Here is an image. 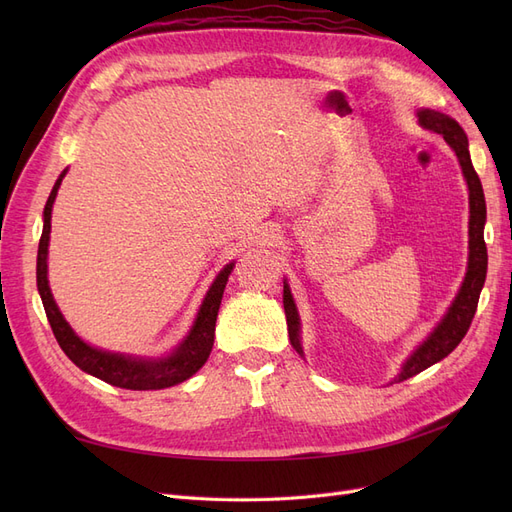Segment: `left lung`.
I'll list each match as a JSON object with an SVG mask.
<instances>
[{"mask_svg":"<svg viewBox=\"0 0 512 512\" xmlns=\"http://www.w3.org/2000/svg\"><path fill=\"white\" fill-rule=\"evenodd\" d=\"M418 121H421L423 128L444 136V141L451 145L453 151L457 153L463 177H466V181H468V190H470V262H468L466 280H463L461 290L455 297L453 305L448 307L446 316L442 318L438 327L433 329V333L414 350V354L406 361V365L401 367V374L395 378V382H404L416 374H421L423 369L442 361L444 356H448L459 346V342L466 337V333L470 329L472 318H474L476 307H478L480 290H483L485 277H487V245H485V237H483L487 207H485L483 185H480V179H478L476 170L472 166V160H470L468 136L461 130V126L455 119H451L448 115H442L438 111H429V108L418 111ZM284 312H286V322H288L290 344L299 354H303L301 344H299V314H297V307H294V301L290 297L288 286H284Z\"/></svg>","mask_w":512,"mask_h":512,"instance_id":"8db88e82","label":"left lung"}]
</instances>
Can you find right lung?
I'll list each match as a JSON object with an SVG mask.
<instances>
[{"label": "right lung", "instance_id": "1", "mask_svg": "<svg viewBox=\"0 0 512 512\" xmlns=\"http://www.w3.org/2000/svg\"><path fill=\"white\" fill-rule=\"evenodd\" d=\"M64 175L66 170L59 175L49 200H46L44 228H42L40 245H38V267H36L38 292L42 297L44 312L51 322L57 344L76 367H81L83 371H87V374L96 376L108 384L119 386V389L158 391V389H166V386H175L183 380H188L209 359V352L213 348V337H215V320H218L222 294L228 282V275L232 267H235V262H230V265H226L220 271V275L215 277V282L211 284L203 305H200L198 318L194 322L188 339H185V342L170 354L168 359L143 361V359H132V356L113 354V352H104V350L87 346L79 335H74L70 324L64 320V316H61L59 307L53 301L49 280H46V254H49L51 211H53L55 196Z\"/></svg>", "mask_w": 512, "mask_h": 512}]
</instances>
